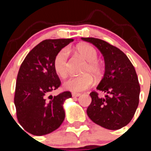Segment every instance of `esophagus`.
<instances>
[{"instance_id":"obj_1","label":"esophagus","mask_w":151,"mask_h":151,"mask_svg":"<svg viewBox=\"0 0 151 151\" xmlns=\"http://www.w3.org/2000/svg\"><path fill=\"white\" fill-rule=\"evenodd\" d=\"M72 95H73V97H78V96L81 95V94L80 93H73Z\"/></svg>"}]
</instances>
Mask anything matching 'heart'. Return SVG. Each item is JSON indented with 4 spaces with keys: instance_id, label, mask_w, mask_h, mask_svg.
<instances>
[{
    "instance_id": "1",
    "label": "heart",
    "mask_w": 151,
    "mask_h": 151,
    "mask_svg": "<svg viewBox=\"0 0 151 151\" xmlns=\"http://www.w3.org/2000/svg\"><path fill=\"white\" fill-rule=\"evenodd\" d=\"M77 51L80 55L88 61L82 70L85 75L80 76L69 78L64 82V88L66 90L73 92H79L89 88L94 84V78L91 75L99 78L102 75V66L97 60L98 54L94 47L89 45H81L77 47ZM69 50L67 47H63L57 52L54 58V70L62 78H65L68 74V59Z\"/></svg>"
}]
</instances>
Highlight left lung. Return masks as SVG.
Masks as SVG:
<instances>
[{
	"label": "left lung",
	"mask_w": 151,
	"mask_h": 151,
	"mask_svg": "<svg viewBox=\"0 0 151 151\" xmlns=\"http://www.w3.org/2000/svg\"><path fill=\"white\" fill-rule=\"evenodd\" d=\"M99 49L104 57L105 73L97 87L104 92L90 93L91 103L87 114L94 123L117 130L130 122L139 103L140 85L135 69L128 57L116 47L99 38H82Z\"/></svg>",
	"instance_id": "left-lung-1"
}]
</instances>
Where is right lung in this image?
Segmentation results:
<instances>
[{
	"instance_id": "1",
	"label": "right lung",
	"mask_w": 151,
	"mask_h": 151,
	"mask_svg": "<svg viewBox=\"0 0 151 151\" xmlns=\"http://www.w3.org/2000/svg\"><path fill=\"white\" fill-rule=\"evenodd\" d=\"M73 41L72 38L45 40L29 52L21 64L14 104L19 122L30 134H49L63 122V104L72 94L70 91L57 96L50 94L61 85L53 62L57 52Z\"/></svg>"
}]
</instances>
